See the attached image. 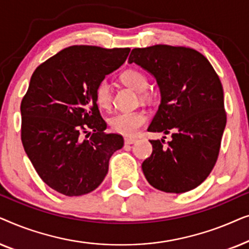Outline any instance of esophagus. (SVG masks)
I'll return each mask as SVG.
<instances>
[{
    "label": "esophagus",
    "mask_w": 249,
    "mask_h": 249,
    "mask_svg": "<svg viewBox=\"0 0 249 249\" xmlns=\"http://www.w3.org/2000/svg\"><path fill=\"white\" fill-rule=\"evenodd\" d=\"M137 142V139L136 138H129V137L124 138V144L130 145V144H134V142Z\"/></svg>",
    "instance_id": "esophagus-1"
}]
</instances>
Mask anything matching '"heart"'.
Instances as JSON below:
<instances>
[{
    "mask_svg": "<svg viewBox=\"0 0 249 249\" xmlns=\"http://www.w3.org/2000/svg\"><path fill=\"white\" fill-rule=\"evenodd\" d=\"M120 80L125 86L136 91H142V100H149L151 93L145 90L148 86V79L142 71L138 69H127L120 74ZM95 102L102 110H108L112 107V90L110 84L103 79L96 85L94 91ZM147 121V115L142 111H134L120 113L110 119V128L117 134L132 136Z\"/></svg>",
    "mask_w": 249,
    "mask_h": 249,
    "instance_id": "heart-1",
    "label": "heart"
}]
</instances>
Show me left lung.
I'll list each match as a JSON object with an SVG mask.
<instances>
[{"instance_id": "obj_1", "label": "left lung", "mask_w": 249, "mask_h": 249, "mask_svg": "<svg viewBox=\"0 0 249 249\" xmlns=\"http://www.w3.org/2000/svg\"><path fill=\"white\" fill-rule=\"evenodd\" d=\"M128 62L154 74L161 90L148 131L172 137L166 146L164 139L149 141L152 155L142 164L145 178L165 193L196 188L215 165L227 124L219 76L202 53L186 46L138 47Z\"/></svg>"}]
</instances>
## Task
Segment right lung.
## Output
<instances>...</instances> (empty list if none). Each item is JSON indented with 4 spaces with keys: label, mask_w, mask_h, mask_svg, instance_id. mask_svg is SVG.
<instances>
[{
    "label": "right lung",
    "mask_w": 249,
    "mask_h": 249,
    "mask_svg": "<svg viewBox=\"0 0 249 249\" xmlns=\"http://www.w3.org/2000/svg\"><path fill=\"white\" fill-rule=\"evenodd\" d=\"M130 52L100 46H69L39 64L20 105L21 142L47 186L66 196L96 189L124 138L107 134L94 91Z\"/></svg>",
    "instance_id": "1"
}]
</instances>
